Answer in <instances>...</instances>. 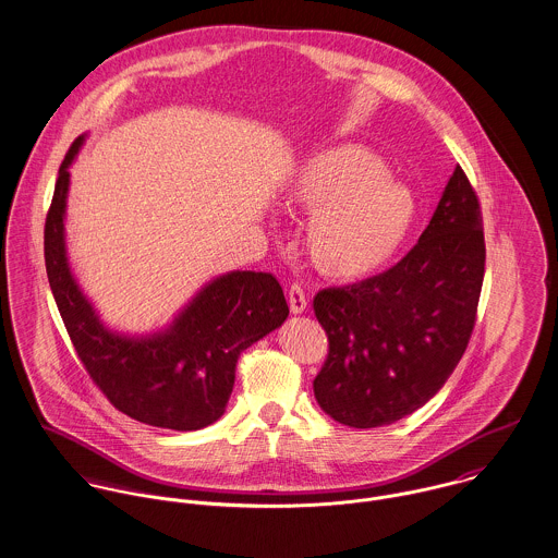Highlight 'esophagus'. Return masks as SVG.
Segmentation results:
<instances>
[{"instance_id":"esophagus-1","label":"esophagus","mask_w":558,"mask_h":558,"mask_svg":"<svg viewBox=\"0 0 558 558\" xmlns=\"http://www.w3.org/2000/svg\"><path fill=\"white\" fill-rule=\"evenodd\" d=\"M289 306H291L293 314H302L308 306V295L304 293V287L298 284V282L289 287Z\"/></svg>"}]
</instances>
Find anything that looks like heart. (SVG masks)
Listing matches in <instances>:
<instances>
[{
  "instance_id": "b5f03b06",
  "label": "heart",
  "mask_w": 558,
  "mask_h": 558,
  "mask_svg": "<svg viewBox=\"0 0 558 558\" xmlns=\"http://www.w3.org/2000/svg\"><path fill=\"white\" fill-rule=\"evenodd\" d=\"M287 196L312 214V265L336 280H360L385 267L417 216L413 192L385 175V165L362 145L310 156L289 180Z\"/></svg>"
}]
</instances>
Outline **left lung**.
<instances>
[{
    "mask_svg": "<svg viewBox=\"0 0 558 558\" xmlns=\"http://www.w3.org/2000/svg\"><path fill=\"white\" fill-rule=\"evenodd\" d=\"M484 271L482 207L458 165L420 242L393 267L314 295L329 342L312 383L318 407L351 428L424 407L469 347Z\"/></svg>",
    "mask_w": 558,
    "mask_h": 558,
    "instance_id": "1",
    "label": "left lung"
}]
</instances>
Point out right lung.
Returning a JSON list of instances; mask_svg holds the SVG:
<instances>
[{
	"instance_id": "add662e5",
	"label": "right lung",
	"mask_w": 558,
	"mask_h": 558,
	"mask_svg": "<svg viewBox=\"0 0 558 558\" xmlns=\"http://www.w3.org/2000/svg\"><path fill=\"white\" fill-rule=\"evenodd\" d=\"M78 136L60 167L45 222V265L72 347L107 400L128 417L171 430H198L222 417L242 351L289 316L271 274L233 271L205 287L180 318L151 338L102 327L78 291L63 248V209Z\"/></svg>"
}]
</instances>
